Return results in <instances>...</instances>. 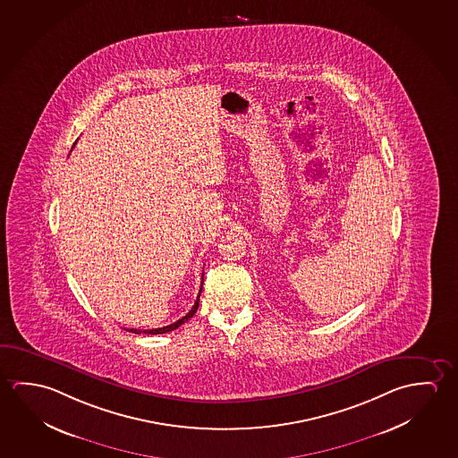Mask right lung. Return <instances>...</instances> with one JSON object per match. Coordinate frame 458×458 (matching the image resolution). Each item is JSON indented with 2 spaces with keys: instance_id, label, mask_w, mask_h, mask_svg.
<instances>
[{
  "instance_id": "obj_1",
  "label": "right lung",
  "mask_w": 458,
  "mask_h": 458,
  "mask_svg": "<svg viewBox=\"0 0 458 458\" xmlns=\"http://www.w3.org/2000/svg\"><path fill=\"white\" fill-rule=\"evenodd\" d=\"M201 291H203V281H201V289H199V293H198V297H196L195 305H193V308L188 311L187 315L183 316V318H181L179 321L169 324V326H165V327H157V329H128L129 332H132V334H151V335H157V334H165V332H171V330L181 327L182 324L187 323L188 319H190L191 316L195 315L196 310H198V307H199V295H201Z\"/></svg>"
}]
</instances>
